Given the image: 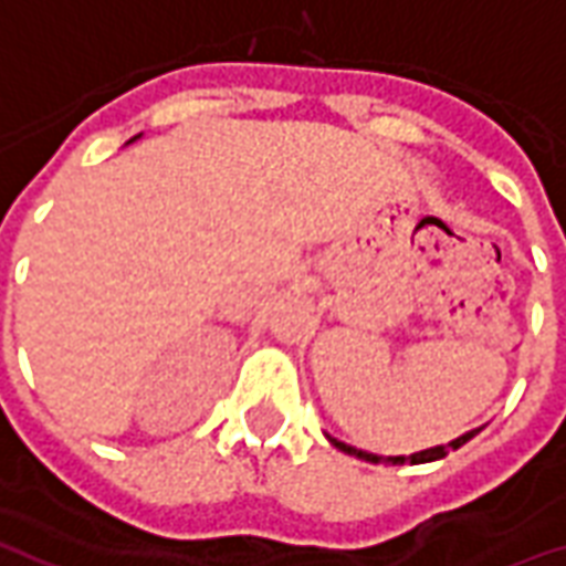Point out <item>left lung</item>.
Listing matches in <instances>:
<instances>
[{
	"instance_id": "obj_1",
	"label": "left lung",
	"mask_w": 566,
	"mask_h": 566,
	"mask_svg": "<svg viewBox=\"0 0 566 566\" xmlns=\"http://www.w3.org/2000/svg\"><path fill=\"white\" fill-rule=\"evenodd\" d=\"M479 430H470V433H463V437H458L454 442H449V446H437V449H424V451H416V454H409V458H381V454H369V451H360L355 449V446H348V442H339V439H333L331 442L336 446L339 451H345V454H355V458H360V461H369V463H427V461H439V458H446L451 449H461L467 439H473Z\"/></svg>"
}]
</instances>
